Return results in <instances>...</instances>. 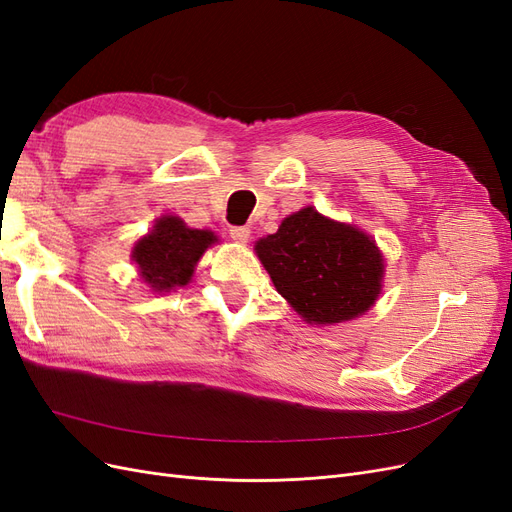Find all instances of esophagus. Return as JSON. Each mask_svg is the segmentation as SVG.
Returning <instances> with one entry per match:
<instances>
[{
	"label": "esophagus",
	"instance_id": "esophagus-1",
	"mask_svg": "<svg viewBox=\"0 0 512 512\" xmlns=\"http://www.w3.org/2000/svg\"><path fill=\"white\" fill-rule=\"evenodd\" d=\"M230 239L237 243H247L250 241V228L247 226H232L230 228Z\"/></svg>",
	"mask_w": 512,
	"mask_h": 512
}]
</instances>
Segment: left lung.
I'll list each match as a JSON object with an SVG mask.
<instances>
[{"mask_svg": "<svg viewBox=\"0 0 512 512\" xmlns=\"http://www.w3.org/2000/svg\"><path fill=\"white\" fill-rule=\"evenodd\" d=\"M277 292L307 322L352 320L376 303L382 254L365 232L324 218L314 207L288 215L256 243Z\"/></svg>", "mask_w": 512, "mask_h": 512, "instance_id": "1", "label": "left lung"}]
</instances>
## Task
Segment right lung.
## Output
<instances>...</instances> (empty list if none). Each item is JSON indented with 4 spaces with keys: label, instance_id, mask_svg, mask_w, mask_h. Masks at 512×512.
I'll list each match as a JSON object with an SVG mask.
<instances>
[{
    "label": "right lung",
    "instance_id": "obj_1",
    "mask_svg": "<svg viewBox=\"0 0 512 512\" xmlns=\"http://www.w3.org/2000/svg\"><path fill=\"white\" fill-rule=\"evenodd\" d=\"M215 241L213 232L188 228L179 218L164 215L134 245L132 258L153 290H170L190 282L196 262Z\"/></svg>",
    "mask_w": 512,
    "mask_h": 512
}]
</instances>
